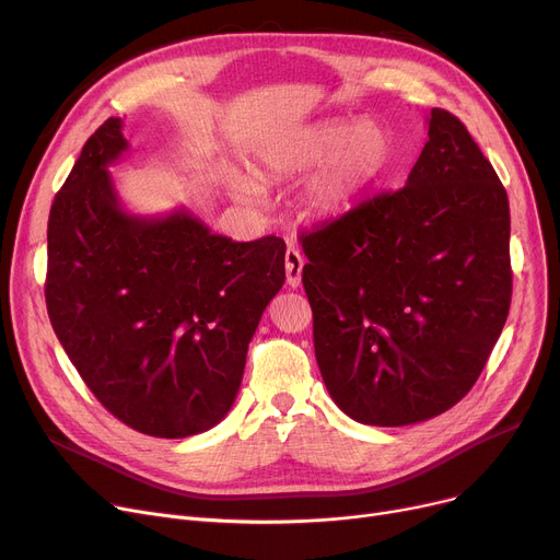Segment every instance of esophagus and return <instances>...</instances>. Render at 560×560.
<instances>
[{
	"mask_svg": "<svg viewBox=\"0 0 560 560\" xmlns=\"http://www.w3.org/2000/svg\"><path fill=\"white\" fill-rule=\"evenodd\" d=\"M302 270H304V256L300 254L298 247H288L285 249V277L288 285L298 288L302 283Z\"/></svg>",
	"mask_w": 560,
	"mask_h": 560,
	"instance_id": "obj_1",
	"label": "esophagus"
}]
</instances>
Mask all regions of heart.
<instances>
[{"mask_svg": "<svg viewBox=\"0 0 560 560\" xmlns=\"http://www.w3.org/2000/svg\"><path fill=\"white\" fill-rule=\"evenodd\" d=\"M393 138L374 122H361L354 129L345 125H325L292 136L260 159V167L270 176L306 172L315 174L304 190V206L313 218H338L354 209L393 165ZM243 199H258L260 188L254 182L233 186Z\"/></svg>", "mask_w": 560, "mask_h": 560, "instance_id": "b5f03b06", "label": "heart"}]
</instances>
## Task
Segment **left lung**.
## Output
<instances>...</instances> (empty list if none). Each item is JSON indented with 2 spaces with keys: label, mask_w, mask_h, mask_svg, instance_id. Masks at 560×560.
<instances>
[{
  "label": "left lung",
  "mask_w": 560,
  "mask_h": 560,
  "mask_svg": "<svg viewBox=\"0 0 560 560\" xmlns=\"http://www.w3.org/2000/svg\"><path fill=\"white\" fill-rule=\"evenodd\" d=\"M406 186L302 235L315 359L342 413L431 420L479 378L511 306L509 197L456 115L431 108Z\"/></svg>",
  "instance_id": "left-lung-1"
}]
</instances>
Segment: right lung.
I'll use <instances>...</instances> for the list:
<instances>
[{"mask_svg":"<svg viewBox=\"0 0 560 560\" xmlns=\"http://www.w3.org/2000/svg\"><path fill=\"white\" fill-rule=\"evenodd\" d=\"M127 150L122 120L108 117L54 197L47 313L117 420L154 438H188L231 410L249 340L285 281V243H235L186 209L125 211L108 165Z\"/></svg>","mask_w":560,"mask_h":560,"instance_id":"add662e5","label":"right lung"}]
</instances>
